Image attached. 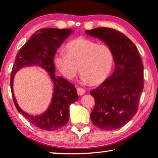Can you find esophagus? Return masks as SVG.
Instances as JSON below:
<instances>
[{"mask_svg":"<svg viewBox=\"0 0 158 158\" xmlns=\"http://www.w3.org/2000/svg\"><path fill=\"white\" fill-rule=\"evenodd\" d=\"M77 94L79 96H83L85 94V90L82 88H77Z\"/></svg>","mask_w":158,"mask_h":158,"instance_id":"1","label":"esophagus"}]
</instances>
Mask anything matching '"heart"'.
Here are the masks:
<instances>
[{
	"instance_id": "1",
	"label": "heart",
	"mask_w": 158,
	"mask_h": 158,
	"mask_svg": "<svg viewBox=\"0 0 158 158\" xmlns=\"http://www.w3.org/2000/svg\"><path fill=\"white\" fill-rule=\"evenodd\" d=\"M54 62L67 79H73L79 69L82 82L98 84L110 72L113 55L106 45L81 37L69 41L65 46V52L57 53Z\"/></svg>"
}]
</instances>
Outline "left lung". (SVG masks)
Segmentation results:
<instances>
[{
  "instance_id": "8db88e82",
  "label": "left lung",
  "mask_w": 158,
  "mask_h": 158,
  "mask_svg": "<svg viewBox=\"0 0 158 158\" xmlns=\"http://www.w3.org/2000/svg\"><path fill=\"white\" fill-rule=\"evenodd\" d=\"M86 34L105 42L113 55L115 69L90 94L95 99L92 123L110 131L119 129L136 114L143 89V65L137 48L117 30L98 27Z\"/></svg>"
}]
</instances>
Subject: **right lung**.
Listing matches in <instances>:
<instances>
[{
	"instance_id": "right-lung-1",
	"label": "right lung",
	"mask_w": 158,
	"mask_h": 158,
	"mask_svg": "<svg viewBox=\"0 0 158 158\" xmlns=\"http://www.w3.org/2000/svg\"><path fill=\"white\" fill-rule=\"evenodd\" d=\"M72 29H41L32 35L17 54L10 77V87L16 108L25 118L38 128L46 131L61 129L69 120V106L79 99L73 84L55 75L56 68L53 58L58 48L72 33ZM36 65L45 69L54 84L52 101L47 110L39 115H29L19 107L13 93L14 74L19 69L27 66Z\"/></svg>"
}]
</instances>
